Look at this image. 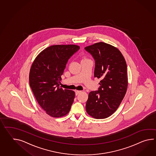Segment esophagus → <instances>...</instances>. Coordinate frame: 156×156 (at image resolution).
Wrapping results in <instances>:
<instances>
[{
    "label": "esophagus",
    "instance_id": "obj_1",
    "mask_svg": "<svg viewBox=\"0 0 156 156\" xmlns=\"http://www.w3.org/2000/svg\"><path fill=\"white\" fill-rule=\"evenodd\" d=\"M82 92V91L81 90H76V95H78V94H80V93H81Z\"/></svg>",
    "mask_w": 156,
    "mask_h": 156
}]
</instances>
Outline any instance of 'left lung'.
I'll use <instances>...</instances> for the list:
<instances>
[{"label": "left lung", "mask_w": 156, "mask_h": 156, "mask_svg": "<svg viewBox=\"0 0 156 156\" xmlns=\"http://www.w3.org/2000/svg\"><path fill=\"white\" fill-rule=\"evenodd\" d=\"M84 48L95 60L94 76L101 79L98 90L88 94L87 112L94 119H105L118 109L126 92V63L118 48L103 42Z\"/></svg>", "instance_id": "obj_1"}]
</instances>
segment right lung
<instances>
[{
    "instance_id": "right-lung-1",
    "label": "right lung",
    "mask_w": 156,
    "mask_h": 156,
    "mask_svg": "<svg viewBox=\"0 0 156 156\" xmlns=\"http://www.w3.org/2000/svg\"><path fill=\"white\" fill-rule=\"evenodd\" d=\"M80 49L76 45L50 46L40 52L32 64L29 81L35 98L47 114L62 117L69 112L75 92L59 87L68 59Z\"/></svg>"
}]
</instances>
